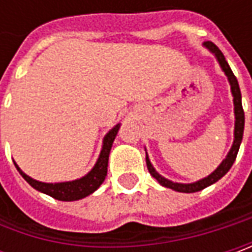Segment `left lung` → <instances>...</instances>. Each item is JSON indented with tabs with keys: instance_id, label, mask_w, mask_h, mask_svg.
<instances>
[{
	"instance_id": "1",
	"label": "left lung",
	"mask_w": 252,
	"mask_h": 252,
	"mask_svg": "<svg viewBox=\"0 0 252 252\" xmlns=\"http://www.w3.org/2000/svg\"><path fill=\"white\" fill-rule=\"evenodd\" d=\"M203 46L209 49L210 53L215 54V57L218 59L219 64L221 67V70L224 71V74L227 75L228 83H230V87H231V94H233V102H234V116H236V123H234V141H233V146L228 151V154L226 156V158L221 161V164L219 165L218 168L215 169L210 175H208L206 178L200 179V181H196V182H192V184H179V182H172L169 179L161 177L160 174L156 171V168L151 165L150 160H149V156L146 153V164H147V168H149V172L151 174L153 178H156L158 181V184H161L162 187L169 189H174L177 192H185V193H192V192H199L202 189L208 188L209 185L218 182L219 179L221 177H224L228 172V169L231 168L233 162L236 161V157H237L238 149H240V144H241V140H243V133H244V111H243V105H241V92H240V87H238V81L236 78V75L233 74L230 65L226 62L223 53L220 52L218 46L212 42H205Z\"/></svg>"
}]
</instances>
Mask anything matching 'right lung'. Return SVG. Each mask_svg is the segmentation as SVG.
Returning a JSON list of instances; mask_svg holds the SVG:
<instances>
[{
    "mask_svg": "<svg viewBox=\"0 0 252 252\" xmlns=\"http://www.w3.org/2000/svg\"><path fill=\"white\" fill-rule=\"evenodd\" d=\"M121 127V123H118L113 129L106 133V136L103 137L102 143V150L98 160L95 162L94 168L84 175L83 178L68 181V182H57V184H46L40 182L36 179L31 178L29 175H26L22 169L18 167V164L14 162L16 169L19 171V174L24 177V179L33 187L36 190L43 192L46 195L57 199V200H64V202H71V200H78L83 199L88 195H91L92 192H95L96 189L101 187V184L105 181L106 172H108V160H109V153H111L113 140L118 134V130Z\"/></svg>",
    "mask_w": 252,
    "mask_h": 252,
    "instance_id": "add662e5",
    "label": "right lung"
}]
</instances>
